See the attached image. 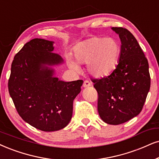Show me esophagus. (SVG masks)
<instances>
[{
	"label": "esophagus",
	"mask_w": 159,
	"mask_h": 159,
	"mask_svg": "<svg viewBox=\"0 0 159 159\" xmlns=\"http://www.w3.org/2000/svg\"><path fill=\"white\" fill-rule=\"evenodd\" d=\"M90 86H91V82L87 81V80H86V81H84V84H83L84 87H89Z\"/></svg>",
	"instance_id": "34e87169"
}]
</instances>
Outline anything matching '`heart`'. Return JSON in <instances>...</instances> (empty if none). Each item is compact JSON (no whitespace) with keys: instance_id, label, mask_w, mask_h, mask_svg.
Instances as JSON below:
<instances>
[{"instance_id":"1","label":"heart","mask_w":159,"mask_h":159,"mask_svg":"<svg viewBox=\"0 0 159 159\" xmlns=\"http://www.w3.org/2000/svg\"><path fill=\"white\" fill-rule=\"evenodd\" d=\"M121 53L120 43L114 38L94 37L82 42L74 49V56L80 63H86L88 72L96 78H103L115 70ZM70 67L79 70V67L67 58Z\"/></svg>"}]
</instances>
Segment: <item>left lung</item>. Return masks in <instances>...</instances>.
Wrapping results in <instances>:
<instances>
[{
    "instance_id": "8db88e82",
    "label": "left lung",
    "mask_w": 159,
    "mask_h": 159,
    "mask_svg": "<svg viewBox=\"0 0 159 159\" xmlns=\"http://www.w3.org/2000/svg\"><path fill=\"white\" fill-rule=\"evenodd\" d=\"M121 40L118 65L109 75L92 81L97 90L98 111L107 124L120 125L142 111L150 87L149 65L137 40L128 29L113 27Z\"/></svg>"
}]
</instances>
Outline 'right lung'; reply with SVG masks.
Wrapping results in <instances>:
<instances>
[{
  "label": "right lung",
  "mask_w": 159,
  "mask_h": 159,
  "mask_svg": "<svg viewBox=\"0 0 159 159\" xmlns=\"http://www.w3.org/2000/svg\"><path fill=\"white\" fill-rule=\"evenodd\" d=\"M53 42L31 39L16 54L8 82L9 92L24 121L43 131L62 129L73 115V103L82 80L65 82L48 66L63 62L53 52ZM48 66H47V65Z\"/></svg>",
  "instance_id": "right-lung-1"
}]
</instances>
